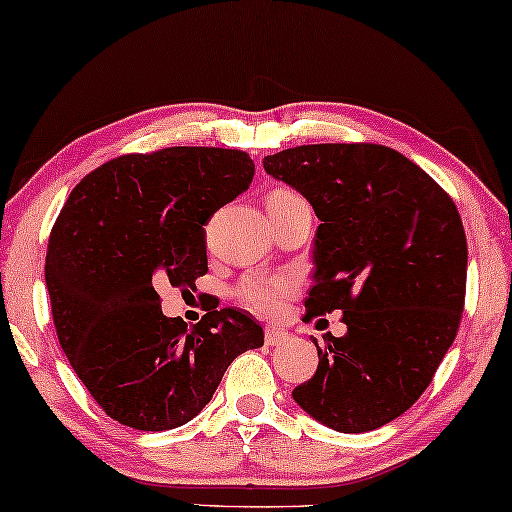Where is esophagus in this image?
Returning a JSON list of instances; mask_svg holds the SVG:
<instances>
[{"label": "esophagus", "mask_w": 512, "mask_h": 512, "mask_svg": "<svg viewBox=\"0 0 512 512\" xmlns=\"http://www.w3.org/2000/svg\"><path fill=\"white\" fill-rule=\"evenodd\" d=\"M264 339H266V344L269 346H280V344H285L287 339H289V335L285 330H278V328H266V332H264Z\"/></svg>", "instance_id": "1"}]
</instances>
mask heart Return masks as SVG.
Segmentation results:
<instances>
[{
	"instance_id": "heart-1",
	"label": "heart",
	"mask_w": 512,
	"mask_h": 512,
	"mask_svg": "<svg viewBox=\"0 0 512 512\" xmlns=\"http://www.w3.org/2000/svg\"><path fill=\"white\" fill-rule=\"evenodd\" d=\"M291 200H300L298 193L289 189H273L266 196V207L285 205V202ZM291 294H294V282L289 278H248L239 287L243 305L259 316L280 314Z\"/></svg>"
}]
</instances>
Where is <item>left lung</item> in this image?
<instances>
[{"mask_svg": "<svg viewBox=\"0 0 512 512\" xmlns=\"http://www.w3.org/2000/svg\"><path fill=\"white\" fill-rule=\"evenodd\" d=\"M266 173L319 216L305 319L344 312L348 332L316 344L319 367L294 399L342 433L401 417L431 385L458 335L467 289L462 218L440 184L376 143L298 145Z\"/></svg>", "mask_w": 512, "mask_h": 512, "instance_id": "left-lung-1", "label": "left lung"}]
</instances>
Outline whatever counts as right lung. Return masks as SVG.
Segmentation results:
<instances>
[{"mask_svg":"<svg viewBox=\"0 0 512 512\" xmlns=\"http://www.w3.org/2000/svg\"><path fill=\"white\" fill-rule=\"evenodd\" d=\"M253 175L243 150L123 154L88 173L56 216L45 257L56 337L97 405L123 426L186 424L232 360L264 344L248 312L212 307L189 326L164 316L154 289L189 291L207 273L202 225Z\"/></svg>","mask_w":512,"mask_h":512,"instance_id":"add662e5","label":"right lung"}]
</instances>
